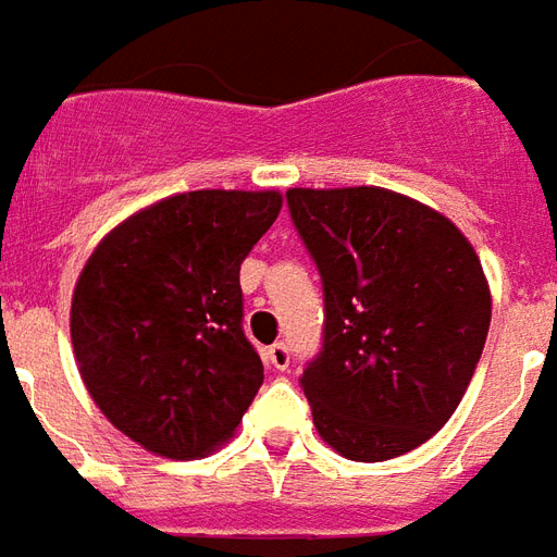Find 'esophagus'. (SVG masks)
Masks as SVG:
<instances>
[{
    "label": "esophagus",
    "instance_id": "esophagus-1",
    "mask_svg": "<svg viewBox=\"0 0 557 557\" xmlns=\"http://www.w3.org/2000/svg\"><path fill=\"white\" fill-rule=\"evenodd\" d=\"M268 361L274 370H286L289 367V346L286 343H274L271 349H268Z\"/></svg>",
    "mask_w": 557,
    "mask_h": 557
}]
</instances>
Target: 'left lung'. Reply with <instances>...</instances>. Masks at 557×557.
<instances>
[{
    "label": "left lung",
    "instance_id": "8db88e82",
    "mask_svg": "<svg viewBox=\"0 0 557 557\" xmlns=\"http://www.w3.org/2000/svg\"><path fill=\"white\" fill-rule=\"evenodd\" d=\"M295 230L325 289V343L301 375L319 435L355 462L430 442L466 397L492 319L474 247L385 187H292Z\"/></svg>",
    "mask_w": 557,
    "mask_h": 557
}]
</instances>
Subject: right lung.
<instances>
[{
    "mask_svg": "<svg viewBox=\"0 0 557 557\" xmlns=\"http://www.w3.org/2000/svg\"><path fill=\"white\" fill-rule=\"evenodd\" d=\"M283 208L277 190H190L122 220L71 298V343L103 418L166 459L232 438L262 385L238 271Z\"/></svg>",
    "mask_w": 557,
    "mask_h": 557,
    "instance_id": "add662e5",
    "label": "right lung"
}]
</instances>
